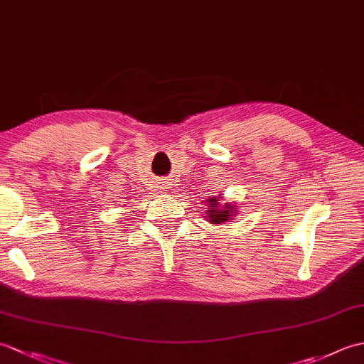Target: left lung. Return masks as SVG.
I'll list each match as a JSON object with an SVG mask.
<instances>
[{
    "label": "left lung",
    "mask_w": 364,
    "mask_h": 364,
    "mask_svg": "<svg viewBox=\"0 0 364 364\" xmlns=\"http://www.w3.org/2000/svg\"><path fill=\"white\" fill-rule=\"evenodd\" d=\"M233 210H235V206H230V205H223L222 208H219V198L211 197L210 208H208V218H210V222H213V223H223V222L230 220L231 211Z\"/></svg>",
    "instance_id": "8db88e82"
}]
</instances>
